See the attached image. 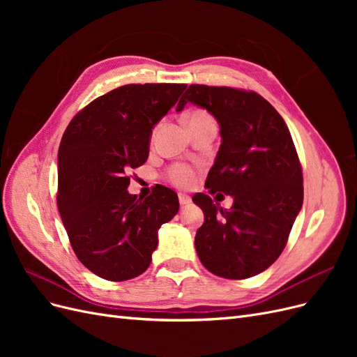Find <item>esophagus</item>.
Wrapping results in <instances>:
<instances>
[{
	"label": "esophagus",
	"instance_id": "obj_1",
	"mask_svg": "<svg viewBox=\"0 0 357 357\" xmlns=\"http://www.w3.org/2000/svg\"><path fill=\"white\" fill-rule=\"evenodd\" d=\"M178 202H180V205H183V207H185V205H189L192 202V199H190L189 195H185V193H180V195H178Z\"/></svg>",
	"mask_w": 357,
	"mask_h": 357
}]
</instances>
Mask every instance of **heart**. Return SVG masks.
<instances>
[{
    "mask_svg": "<svg viewBox=\"0 0 357 357\" xmlns=\"http://www.w3.org/2000/svg\"><path fill=\"white\" fill-rule=\"evenodd\" d=\"M202 116H208V114L204 113V112H195L190 117H202ZM167 177L172 183V185H176L178 188H185V189L192 188L197 181L195 171H193V168H190L189 165H185V164L172 165L168 169Z\"/></svg>",
    "mask_w": 357,
    "mask_h": 357,
    "instance_id": "1",
    "label": "heart"
}]
</instances>
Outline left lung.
<instances>
[{"label":"left lung","mask_w":357,"mask_h":357,"mask_svg":"<svg viewBox=\"0 0 357 357\" xmlns=\"http://www.w3.org/2000/svg\"><path fill=\"white\" fill-rule=\"evenodd\" d=\"M214 116L222 144L205 188L231 195L223 210L205 193L193 197L204 211L197 232L199 261L214 275L243 280L261 274L282 255L304 201L302 169L283 117L256 92L190 84L177 104Z\"/></svg>","instance_id":"obj_1"}]
</instances>
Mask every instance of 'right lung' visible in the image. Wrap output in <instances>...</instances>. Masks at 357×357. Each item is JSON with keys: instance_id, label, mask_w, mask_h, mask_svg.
Segmentation results:
<instances>
[{"instance_id": "1", "label": "right lung", "mask_w": 357, "mask_h": 357, "mask_svg": "<svg viewBox=\"0 0 357 357\" xmlns=\"http://www.w3.org/2000/svg\"><path fill=\"white\" fill-rule=\"evenodd\" d=\"M186 84H125L84 107L67 126L58 152V210L79 261L104 280L143 274L158 231L178 211L174 190L131 195L128 171L149 158L153 126Z\"/></svg>"}]
</instances>
